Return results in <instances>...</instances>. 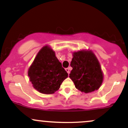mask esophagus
I'll list each match as a JSON object with an SVG mask.
<instances>
[{
  "label": "esophagus",
  "instance_id": "34e87169",
  "mask_svg": "<svg viewBox=\"0 0 128 128\" xmlns=\"http://www.w3.org/2000/svg\"><path fill=\"white\" fill-rule=\"evenodd\" d=\"M66 70L67 74H68V75H69V74H70V68H66Z\"/></svg>",
  "mask_w": 128,
  "mask_h": 128
}]
</instances>
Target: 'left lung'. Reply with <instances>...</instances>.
<instances>
[{"label":"left lung","mask_w":128,"mask_h":128,"mask_svg":"<svg viewBox=\"0 0 128 128\" xmlns=\"http://www.w3.org/2000/svg\"><path fill=\"white\" fill-rule=\"evenodd\" d=\"M70 66L73 69L69 77L76 89L86 94L99 89L103 82V75L99 61L92 51L74 52Z\"/></svg>","instance_id":"left-lung-1"}]
</instances>
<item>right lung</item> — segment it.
<instances>
[{
    "mask_svg": "<svg viewBox=\"0 0 128 128\" xmlns=\"http://www.w3.org/2000/svg\"><path fill=\"white\" fill-rule=\"evenodd\" d=\"M28 75L33 88L45 94L54 93L68 77L54 52L47 46L42 47L37 54L29 68Z\"/></svg>",
    "mask_w": 128,
    "mask_h": 128,
    "instance_id": "add662e5",
    "label": "right lung"
}]
</instances>
